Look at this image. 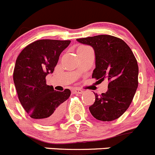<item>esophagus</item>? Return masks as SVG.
<instances>
[{
	"mask_svg": "<svg viewBox=\"0 0 155 155\" xmlns=\"http://www.w3.org/2000/svg\"><path fill=\"white\" fill-rule=\"evenodd\" d=\"M83 90H81V89H78V88H74L72 90V93H75V94H81L83 93Z\"/></svg>",
	"mask_w": 155,
	"mask_h": 155,
	"instance_id": "1",
	"label": "esophagus"
}]
</instances>
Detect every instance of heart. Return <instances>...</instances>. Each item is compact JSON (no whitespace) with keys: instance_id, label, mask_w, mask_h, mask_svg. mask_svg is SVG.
I'll use <instances>...</instances> for the list:
<instances>
[{"instance_id":"b5f03b06","label":"heart","mask_w":155,"mask_h":155,"mask_svg":"<svg viewBox=\"0 0 155 155\" xmlns=\"http://www.w3.org/2000/svg\"><path fill=\"white\" fill-rule=\"evenodd\" d=\"M87 47H86V46H81V47H80L78 49V50H81V49H84V48H87Z\"/></svg>"}]
</instances>
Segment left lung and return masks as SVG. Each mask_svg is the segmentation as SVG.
<instances>
[{
	"mask_svg": "<svg viewBox=\"0 0 155 155\" xmlns=\"http://www.w3.org/2000/svg\"><path fill=\"white\" fill-rule=\"evenodd\" d=\"M78 42L90 45L96 55V68L92 78L102 83L108 81V90L98 96L89 109L102 121H111L127 110L138 87L139 67L129 46L122 39L108 35L78 38Z\"/></svg>",
	"mask_w": 155,
	"mask_h": 155,
	"instance_id": "obj_1",
	"label": "left lung"
}]
</instances>
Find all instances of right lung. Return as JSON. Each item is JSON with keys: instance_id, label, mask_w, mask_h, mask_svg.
I'll return each mask as SVG.
<instances>
[{"instance_id": "add662e5", "label": "right lung", "mask_w": 155, "mask_h": 155, "mask_svg": "<svg viewBox=\"0 0 155 155\" xmlns=\"http://www.w3.org/2000/svg\"><path fill=\"white\" fill-rule=\"evenodd\" d=\"M70 43L38 40L26 46L16 59L13 81L18 98L29 116L41 124H54L63 117L64 102L71 91L54 90L46 83V76L53 72L61 53Z\"/></svg>"}]
</instances>
